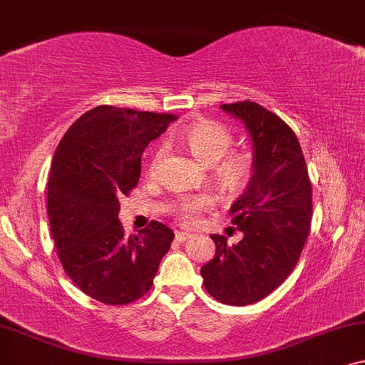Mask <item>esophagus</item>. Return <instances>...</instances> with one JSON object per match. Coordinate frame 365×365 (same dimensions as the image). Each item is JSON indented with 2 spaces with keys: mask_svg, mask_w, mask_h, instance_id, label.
<instances>
[{
  "mask_svg": "<svg viewBox=\"0 0 365 365\" xmlns=\"http://www.w3.org/2000/svg\"><path fill=\"white\" fill-rule=\"evenodd\" d=\"M192 238V233H187V232H177L175 233V240L180 241V243H183V241H187Z\"/></svg>",
  "mask_w": 365,
  "mask_h": 365,
  "instance_id": "1",
  "label": "esophagus"
}]
</instances>
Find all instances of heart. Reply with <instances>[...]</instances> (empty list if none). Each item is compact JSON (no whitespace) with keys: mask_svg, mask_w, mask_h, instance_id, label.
<instances>
[{"mask_svg":"<svg viewBox=\"0 0 365 365\" xmlns=\"http://www.w3.org/2000/svg\"><path fill=\"white\" fill-rule=\"evenodd\" d=\"M182 140L190 153L203 165H215L219 158L233 145L232 133L220 124L208 120L197 122V124L187 127L182 133ZM162 158L163 148H158L153 153L150 165H148L150 172L157 170ZM215 177H217L218 185L222 187L223 192L238 195L248 187L251 177H253V160L245 152L228 153L215 167ZM210 207H212V200L207 195L185 197L177 207V217L183 225H193L197 222L198 213L208 210Z\"/></svg>","mask_w":365,"mask_h":365,"instance_id":"1","label":"heart"}]
</instances>
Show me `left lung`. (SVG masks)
<instances>
[{
  "mask_svg": "<svg viewBox=\"0 0 365 365\" xmlns=\"http://www.w3.org/2000/svg\"><path fill=\"white\" fill-rule=\"evenodd\" d=\"M253 142V177L230 210L238 245L212 235L217 251L200 273L210 296L228 306L255 304L291 274L309 235L312 190L296 133L251 101L223 104Z\"/></svg>",
  "mask_w": 365,
  "mask_h": 365,
  "instance_id": "1",
  "label": "left lung"
}]
</instances>
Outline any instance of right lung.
<instances>
[{
	"label": "right lung",
	"mask_w": 365,
	"mask_h": 365,
	"mask_svg": "<svg viewBox=\"0 0 365 365\" xmlns=\"http://www.w3.org/2000/svg\"><path fill=\"white\" fill-rule=\"evenodd\" d=\"M173 114L99 106L61 138L51 163L48 215L61 264L92 299L110 306L137 301L150 289L173 241L167 225L150 222L124 235L119 200L140 178L142 153Z\"/></svg>",
	"instance_id": "1"
}]
</instances>
